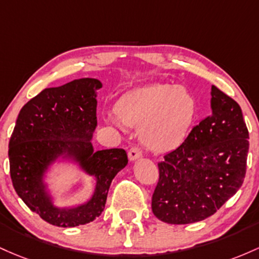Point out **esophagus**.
<instances>
[{"label": "esophagus", "mask_w": 259, "mask_h": 259, "mask_svg": "<svg viewBox=\"0 0 259 259\" xmlns=\"http://www.w3.org/2000/svg\"><path fill=\"white\" fill-rule=\"evenodd\" d=\"M139 158H142L141 149H139V148H137V147H133L132 149H131L130 152H128V159H130L131 161H135V160H137V159H139Z\"/></svg>", "instance_id": "1"}]
</instances>
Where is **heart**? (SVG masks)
Wrapping results in <instances>:
<instances>
[{"mask_svg":"<svg viewBox=\"0 0 259 259\" xmlns=\"http://www.w3.org/2000/svg\"><path fill=\"white\" fill-rule=\"evenodd\" d=\"M124 124L138 128V137L147 149L164 154L185 142L197 115L192 93L182 85L153 83L124 95L116 106ZM117 126V120H110Z\"/></svg>","mask_w":259,"mask_h":259,"instance_id":"1","label":"heart"}]
</instances>
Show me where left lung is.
Masks as SVG:
<instances>
[{"instance_id": "1", "label": "left lung", "mask_w": 259, "mask_h": 259, "mask_svg": "<svg viewBox=\"0 0 259 259\" xmlns=\"http://www.w3.org/2000/svg\"><path fill=\"white\" fill-rule=\"evenodd\" d=\"M210 97L211 115L158 164L152 210L164 223L202 222L243 184L249 137L241 107L214 85Z\"/></svg>"}]
</instances>
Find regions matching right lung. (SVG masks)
Here are the masks:
<instances>
[{"mask_svg":"<svg viewBox=\"0 0 259 259\" xmlns=\"http://www.w3.org/2000/svg\"><path fill=\"white\" fill-rule=\"evenodd\" d=\"M97 78H80L46 88L29 100L17 117L10 139V171L14 190L29 208L49 224L74 228L103 213L110 185L127 165L123 149L94 150L98 126ZM57 164L94 177L95 190L73 206L56 204L48 177Z\"/></svg>","mask_w":259,"mask_h":259,"instance_id":"add662e5","label":"right lung"}]
</instances>
